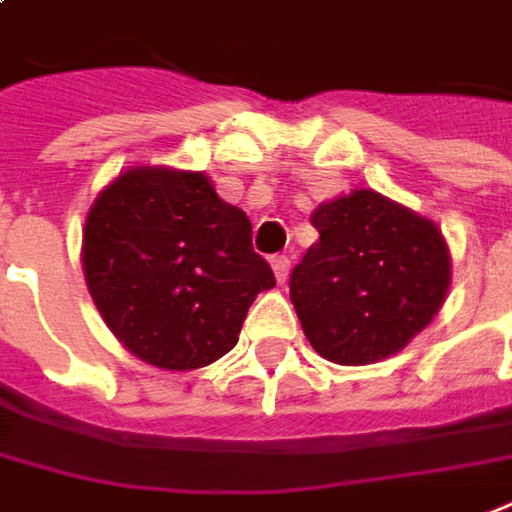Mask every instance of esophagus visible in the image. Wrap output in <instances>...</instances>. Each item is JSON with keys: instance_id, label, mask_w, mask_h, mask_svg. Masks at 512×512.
Segmentation results:
<instances>
[{"instance_id": "1", "label": "esophagus", "mask_w": 512, "mask_h": 512, "mask_svg": "<svg viewBox=\"0 0 512 512\" xmlns=\"http://www.w3.org/2000/svg\"><path fill=\"white\" fill-rule=\"evenodd\" d=\"M270 264H273V273H276L278 284H284L287 276H290V256H273Z\"/></svg>"}]
</instances>
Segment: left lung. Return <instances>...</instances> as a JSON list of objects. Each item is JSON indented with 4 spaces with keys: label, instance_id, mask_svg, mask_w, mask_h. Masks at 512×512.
Returning <instances> with one entry per match:
<instances>
[{
    "label": "left lung",
    "instance_id": "obj_1",
    "mask_svg": "<svg viewBox=\"0 0 512 512\" xmlns=\"http://www.w3.org/2000/svg\"><path fill=\"white\" fill-rule=\"evenodd\" d=\"M312 225L320 239L290 278L306 340L337 365H373L404 351L449 295L443 231L373 189L320 203Z\"/></svg>",
    "mask_w": 512,
    "mask_h": 512
}]
</instances>
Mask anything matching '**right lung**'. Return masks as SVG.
Listing matches in <instances>:
<instances>
[{
  "mask_svg": "<svg viewBox=\"0 0 512 512\" xmlns=\"http://www.w3.org/2000/svg\"><path fill=\"white\" fill-rule=\"evenodd\" d=\"M91 301L133 357L197 370L239 340L250 303L276 287L250 220L206 172L142 164L94 197L80 248Z\"/></svg>",
  "mask_w": 512,
  "mask_h": 512,
  "instance_id": "right-lung-1",
  "label": "right lung"
}]
</instances>
